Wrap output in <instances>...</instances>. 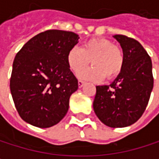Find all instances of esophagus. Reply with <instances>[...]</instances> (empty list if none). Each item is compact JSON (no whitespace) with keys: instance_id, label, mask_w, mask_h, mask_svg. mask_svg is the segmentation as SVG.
I'll use <instances>...</instances> for the list:
<instances>
[{"instance_id":"1","label":"esophagus","mask_w":159,"mask_h":159,"mask_svg":"<svg viewBox=\"0 0 159 159\" xmlns=\"http://www.w3.org/2000/svg\"><path fill=\"white\" fill-rule=\"evenodd\" d=\"M84 84H85V82H84V81H82V80H79V81H78V86H79V88H81V87H83Z\"/></svg>"}]
</instances>
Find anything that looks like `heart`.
<instances>
[{
  "instance_id": "b5f03b06",
  "label": "heart",
  "mask_w": 159,
  "mask_h": 159,
  "mask_svg": "<svg viewBox=\"0 0 159 159\" xmlns=\"http://www.w3.org/2000/svg\"><path fill=\"white\" fill-rule=\"evenodd\" d=\"M91 61L92 66L80 72L78 76L84 80L101 81L119 75L123 67L124 56L120 48L107 39H92L83 43L81 48H72L67 54L70 69L77 73Z\"/></svg>"
}]
</instances>
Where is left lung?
<instances>
[{"label":"left lung","instance_id":"obj_1","mask_svg":"<svg viewBox=\"0 0 159 159\" xmlns=\"http://www.w3.org/2000/svg\"><path fill=\"white\" fill-rule=\"evenodd\" d=\"M113 38L122 48L123 67L110 85H98L93 108L98 118L111 128L136 122L148 104L154 85L152 61L135 39L123 35Z\"/></svg>","mask_w":159,"mask_h":159}]
</instances>
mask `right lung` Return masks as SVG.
Returning a JSON list of instances; mask_svg holds the SVG:
<instances>
[{"mask_svg":"<svg viewBox=\"0 0 159 159\" xmlns=\"http://www.w3.org/2000/svg\"><path fill=\"white\" fill-rule=\"evenodd\" d=\"M78 39L74 32L48 30L28 40L16 54L10 89L25 122L48 128L66 115L70 97L78 89L67 54Z\"/></svg>","mask_w":159,"mask_h":159,"instance_id":"obj_1","label":"right lung"}]
</instances>
